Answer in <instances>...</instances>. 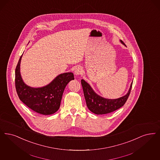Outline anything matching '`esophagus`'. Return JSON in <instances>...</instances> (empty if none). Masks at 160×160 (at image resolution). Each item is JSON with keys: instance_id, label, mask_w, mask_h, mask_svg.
<instances>
[{"instance_id": "obj_1", "label": "esophagus", "mask_w": 160, "mask_h": 160, "mask_svg": "<svg viewBox=\"0 0 160 160\" xmlns=\"http://www.w3.org/2000/svg\"><path fill=\"white\" fill-rule=\"evenodd\" d=\"M74 72L76 76H79L82 73V68L80 67H77L75 68Z\"/></svg>"}]
</instances>
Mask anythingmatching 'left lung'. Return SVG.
Returning <instances> with one entry per match:
<instances>
[{
	"label": "left lung",
	"instance_id": "1",
	"mask_svg": "<svg viewBox=\"0 0 160 160\" xmlns=\"http://www.w3.org/2000/svg\"><path fill=\"white\" fill-rule=\"evenodd\" d=\"M120 42L126 46L122 40H120ZM81 83L88 108L93 113L97 115H101L112 112L124 105L130 95L133 82L131 83L128 93L124 96L117 99H108L99 95L89 84L83 79L81 80Z\"/></svg>",
	"mask_w": 160,
	"mask_h": 160
}]
</instances>
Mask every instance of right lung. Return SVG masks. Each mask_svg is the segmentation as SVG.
I'll return each mask as SVG.
<instances>
[{"instance_id":"1","label":"right lung","mask_w":160,"mask_h":160,"mask_svg":"<svg viewBox=\"0 0 160 160\" xmlns=\"http://www.w3.org/2000/svg\"><path fill=\"white\" fill-rule=\"evenodd\" d=\"M22 55L15 70V87L19 99L32 111L42 115H51L60 107L64 89L70 81L74 80L72 72L59 74L51 83L40 88H32L23 81L20 72Z\"/></svg>"}]
</instances>
